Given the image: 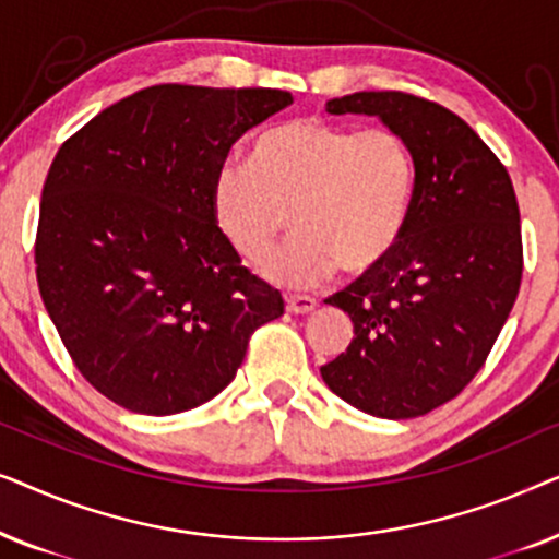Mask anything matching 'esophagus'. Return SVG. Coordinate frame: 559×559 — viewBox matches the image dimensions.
<instances>
[{"mask_svg":"<svg viewBox=\"0 0 559 559\" xmlns=\"http://www.w3.org/2000/svg\"><path fill=\"white\" fill-rule=\"evenodd\" d=\"M287 310L293 312V316H310V312L318 310V302L308 295H289Z\"/></svg>","mask_w":559,"mask_h":559,"instance_id":"1","label":"esophagus"}]
</instances>
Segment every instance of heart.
Segmentation results:
<instances>
[{
  "instance_id": "1",
  "label": "heart",
  "mask_w": 559,
  "mask_h": 559,
  "mask_svg": "<svg viewBox=\"0 0 559 559\" xmlns=\"http://www.w3.org/2000/svg\"><path fill=\"white\" fill-rule=\"evenodd\" d=\"M415 193L417 165L400 134L302 117L259 134L249 165H221L211 205L249 264L270 254L289 216L295 239L262 272L277 285L312 287L335 270H379L407 231Z\"/></svg>"
}]
</instances>
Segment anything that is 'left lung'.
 <instances>
[{"label":"left lung","instance_id":"1","mask_svg":"<svg viewBox=\"0 0 559 559\" xmlns=\"http://www.w3.org/2000/svg\"><path fill=\"white\" fill-rule=\"evenodd\" d=\"M328 111L369 114L400 134L417 193L394 254L325 300L348 312L354 341L320 373L369 415H427L471 384L516 302L524 251L514 186L457 114L423 96L358 91L331 98Z\"/></svg>","mask_w":559,"mask_h":559}]
</instances>
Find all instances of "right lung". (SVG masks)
Wrapping results in <instances>:
<instances>
[{"instance_id": "obj_1", "label": "right lung", "mask_w": 559, "mask_h": 559, "mask_svg": "<svg viewBox=\"0 0 559 559\" xmlns=\"http://www.w3.org/2000/svg\"><path fill=\"white\" fill-rule=\"evenodd\" d=\"M293 104L280 88L163 83L68 136L43 186L45 310L96 392L178 415L231 384L251 333L285 312L213 218L234 142Z\"/></svg>"}]
</instances>
